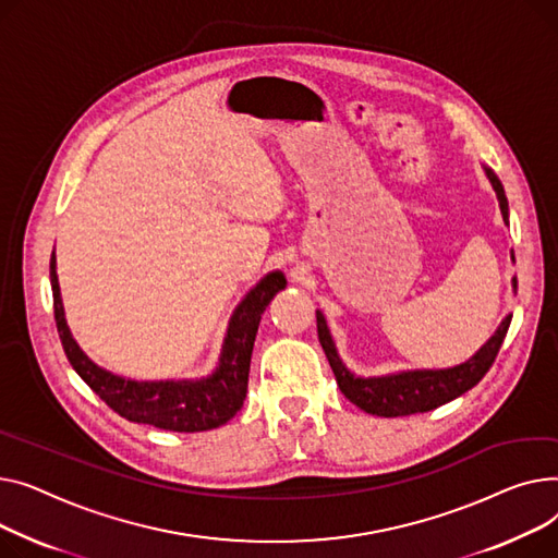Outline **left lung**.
Returning <instances> with one entry per match:
<instances>
[{
	"mask_svg": "<svg viewBox=\"0 0 558 558\" xmlns=\"http://www.w3.org/2000/svg\"><path fill=\"white\" fill-rule=\"evenodd\" d=\"M482 169L498 195L502 220H505V225H509V203L505 195V186L498 180V175L488 167H484V163H482ZM511 286L515 292L518 290L515 277L511 279ZM315 315H317L319 344H322L326 357H329V365L336 374L340 391L353 405H357L360 410H365L369 414H376V416H408V414H416V412H430L457 397H462L464 391L475 387L484 378L488 367L494 365V360L505 342V336H507L509 324H511V313H509L500 322L496 333L490 336L469 360H464V363L454 365V367L401 369V372L383 374V376H357L344 365V360L340 357L324 313L317 308Z\"/></svg>",
	"mask_w": 558,
	"mask_h": 558,
	"instance_id": "1",
	"label": "left lung"
}]
</instances>
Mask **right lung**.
<instances>
[{"instance_id":"add662e5","label":"right lung","mask_w":558,"mask_h":558,"mask_svg":"<svg viewBox=\"0 0 558 558\" xmlns=\"http://www.w3.org/2000/svg\"><path fill=\"white\" fill-rule=\"evenodd\" d=\"M49 279L58 336L76 374L123 418L173 433L214 430L236 416L247 395L250 360L260 315L288 283L281 270H272L245 294L229 317L218 365L209 376L135 380L96 365L74 340L68 319H64L56 252L51 254Z\"/></svg>"}]
</instances>
